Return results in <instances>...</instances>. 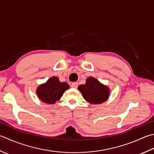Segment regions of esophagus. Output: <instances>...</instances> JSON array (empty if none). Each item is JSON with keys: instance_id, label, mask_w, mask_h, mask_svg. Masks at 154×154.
Here are the masks:
<instances>
[{"instance_id": "obj_1", "label": "esophagus", "mask_w": 154, "mask_h": 154, "mask_svg": "<svg viewBox=\"0 0 154 154\" xmlns=\"http://www.w3.org/2000/svg\"><path fill=\"white\" fill-rule=\"evenodd\" d=\"M77 87H78V83L74 82V83H71V87H72V88L77 89Z\"/></svg>"}]
</instances>
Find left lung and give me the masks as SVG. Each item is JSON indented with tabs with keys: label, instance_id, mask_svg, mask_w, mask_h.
Returning <instances> with one entry per match:
<instances>
[{
	"label": "left lung",
	"instance_id": "8db88e82",
	"mask_svg": "<svg viewBox=\"0 0 154 154\" xmlns=\"http://www.w3.org/2000/svg\"><path fill=\"white\" fill-rule=\"evenodd\" d=\"M83 98L92 104H100L107 100L109 95V89L94 77H89L86 83L78 87Z\"/></svg>",
	"mask_w": 154,
	"mask_h": 154
}]
</instances>
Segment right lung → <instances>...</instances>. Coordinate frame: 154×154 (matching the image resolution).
<instances>
[{"mask_svg": "<svg viewBox=\"0 0 154 154\" xmlns=\"http://www.w3.org/2000/svg\"><path fill=\"white\" fill-rule=\"evenodd\" d=\"M69 88L67 83L60 82L58 77H53L46 83L38 87L37 94L39 99L44 103L54 104L61 99L63 93Z\"/></svg>", "mask_w": 154, "mask_h": 154, "instance_id": "right-lung-1", "label": "right lung"}]
</instances>
